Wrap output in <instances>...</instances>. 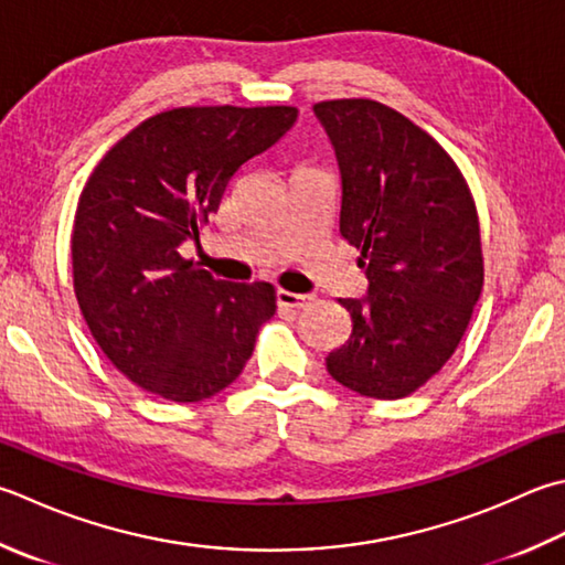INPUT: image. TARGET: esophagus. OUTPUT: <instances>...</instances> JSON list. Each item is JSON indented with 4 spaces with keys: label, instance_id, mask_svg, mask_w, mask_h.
<instances>
[{
    "label": "esophagus",
    "instance_id": "1",
    "mask_svg": "<svg viewBox=\"0 0 565 565\" xmlns=\"http://www.w3.org/2000/svg\"><path fill=\"white\" fill-rule=\"evenodd\" d=\"M276 303H279L281 308H294V311H301V308H306L308 303H311V296L291 294V291H286V289H279V291H276Z\"/></svg>",
    "mask_w": 565,
    "mask_h": 565
}]
</instances>
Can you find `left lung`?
I'll list each match as a JSON object with an SVG mask.
<instances>
[{
	"mask_svg": "<svg viewBox=\"0 0 565 565\" xmlns=\"http://www.w3.org/2000/svg\"><path fill=\"white\" fill-rule=\"evenodd\" d=\"M313 113L333 143L340 235L360 249L362 298H340L352 333L326 358L330 377L372 399H402L456 352L482 291L478 210L448 153L374 99Z\"/></svg>",
	"mask_w": 565,
	"mask_h": 565,
	"instance_id": "1",
	"label": "left lung"
}]
</instances>
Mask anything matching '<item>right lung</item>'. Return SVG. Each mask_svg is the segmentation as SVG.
<instances>
[{
    "label": "right lung",
    "instance_id": "1",
    "mask_svg": "<svg viewBox=\"0 0 565 565\" xmlns=\"http://www.w3.org/2000/svg\"><path fill=\"white\" fill-rule=\"evenodd\" d=\"M296 107H179L117 141L85 183L73 284L109 362L141 390L191 404L223 392L274 316L267 281L213 279L181 245L215 213L232 175L274 147Z\"/></svg>",
    "mask_w": 565,
    "mask_h": 565
}]
</instances>
